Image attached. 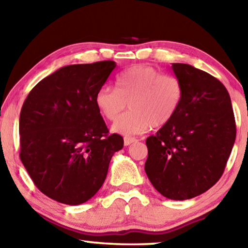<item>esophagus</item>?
I'll return each instance as SVG.
<instances>
[{
	"mask_svg": "<svg viewBox=\"0 0 248 248\" xmlns=\"http://www.w3.org/2000/svg\"><path fill=\"white\" fill-rule=\"evenodd\" d=\"M138 140L136 139V138L133 137H124V145H130L131 143H133V142H137Z\"/></svg>",
	"mask_w": 248,
	"mask_h": 248,
	"instance_id": "obj_1",
	"label": "esophagus"
}]
</instances>
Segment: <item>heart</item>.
<instances>
[{
    "label": "heart",
    "mask_w": 248,
    "mask_h": 248,
    "mask_svg": "<svg viewBox=\"0 0 248 248\" xmlns=\"http://www.w3.org/2000/svg\"><path fill=\"white\" fill-rule=\"evenodd\" d=\"M184 98V86L173 74L161 73L154 66L137 64L123 71L116 78V89L104 85L97 91L95 103L109 121H115L112 131L132 136L152 127L161 128L178 111Z\"/></svg>",
    "instance_id": "heart-1"
}]
</instances>
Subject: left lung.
<instances>
[{
	"mask_svg": "<svg viewBox=\"0 0 248 248\" xmlns=\"http://www.w3.org/2000/svg\"><path fill=\"white\" fill-rule=\"evenodd\" d=\"M171 68L183 83L184 98L174 118L146 139L144 170L159 194L186 200L220 179L236 124L229 92L219 79L189 64Z\"/></svg>",
	"mask_w": 248,
	"mask_h": 248,
	"instance_id": "obj_1",
	"label": "left lung"
}]
</instances>
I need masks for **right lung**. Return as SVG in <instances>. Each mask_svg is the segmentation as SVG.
I'll return each instance as SVG.
<instances>
[{
  "instance_id": "1",
  "label": "right lung",
  "mask_w": 248,
  "mask_h": 248,
  "mask_svg": "<svg viewBox=\"0 0 248 248\" xmlns=\"http://www.w3.org/2000/svg\"><path fill=\"white\" fill-rule=\"evenodd\" d=\"M114 61L66 65L29 92L19 116L20 161L35 186L58 202L91 199L124 139L109 133L95 96Z\"/></svg>"
}]
</instances>
